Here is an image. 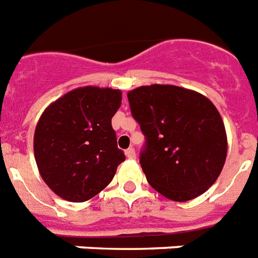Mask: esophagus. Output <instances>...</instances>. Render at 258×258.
I'll use <instances>...</instances> for the list:
<instances>
[{"mask_svg":"<svg viewBox=\"0 0 258 258\" xmlns=\"http://www.w3.org/2000/svg\"><path fill=\"white\" fill-rule=\"evenodd\" d=\"M125 156L128 158H135V150L133 148H130L125 150Z\"/></svg>","mask_w":258,"mask_h":258,"instance_id":"34e87169","label":"esophagus"}]
</instances>
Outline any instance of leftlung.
Instances as JSON below:
<instances>
[{
  "label": "left lung",
  "instance_id": "8db88e82",
  "mask_svg": "<svg viewBox=\"0 0 258 258\" xmlns=\"http://www.w3.org/2000/svg\"><path fill=\"white\" fill-rule=\"evenodd\" d=\"M127 97L145 135L139 163L149 184L177 202L207 191L227 156L226 128L216 106L197 91L172 85L142 86Z\"/></svg>",
  "mask_w": 258,
  "mask_h": 258
}]
</instances>
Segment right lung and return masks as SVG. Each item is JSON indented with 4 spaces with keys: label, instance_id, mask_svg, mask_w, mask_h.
Here are the masks:
<instances>
[{
    "label": "right lung",
    "instance_id": "obj_1",
    "mask_svg": "<svg viewBox=\"0 0 258 258\" xmlns=\"http://www.w3.org/2000/svg\"><path fill=\"white\" fill-rule=\"evenodd\" d=\"M121 91L94 86L67 93L47 106L34 134L42 179L57 196L83 202L102 191L125 160L112 117Z\"/></svg>",
    "mask_w": 258,
    "mask_h": 258
}]
</instances>
